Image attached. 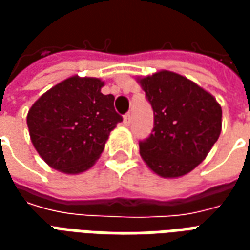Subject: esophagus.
<instances>
[{
	"mask_svg": "<svg viewBox=\"0 0 250 250\" xmlns=\"http://www.w3.org/2000/svg\"><path fill=\"white\" fill-rule=\"evenodd\" d=\"M131 122H132L131 114H125V118H123V123H125V125H130Z\"/></svg>",
	"mask_w": 250,
	"mask_h": 250,
	"instance_id": "esophagus-1",
	"label": "esophagus"
}]
</instances>
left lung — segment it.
Masks as SVG:
<instances>
[{
  "label": "left lung",
  "instance_id": "8db88e82",
  "mask_svg": "<svg viewBox=\"0 0 250 250\" xmlns=\"http://www.w3.org/2000/svg\"><path fill=\"white\" fill-rule=\"evenodd\" d=\"M139 83L154 111L152 132L139 142L142 158L165 178L190 173L220 136L221 105L209 92L174 72H157Z\"/></svg>",
  "mask_w": 250,
  "mask_h": 250
}]
</instances>
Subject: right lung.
Wrapping results in <instances>:
<instances>
[{
    "label": "right lung",
    "mask_w": 250,
    "mask_h": 250,
    "mask_svg": "<svg viewBox=\"0 0 250 250\" xmlns=\"http://www.w3.org/2000/svg\"><path fill=\"white\" fill-rule=\"evenodd\" d=\"M104 83L73 76L36 102L26 116L33 146L52 168L66 174L85 171L104 150L111 131L123 120Z\"/></svg>",
    "instance_id": "right-lung-1"
}]
</instances>
